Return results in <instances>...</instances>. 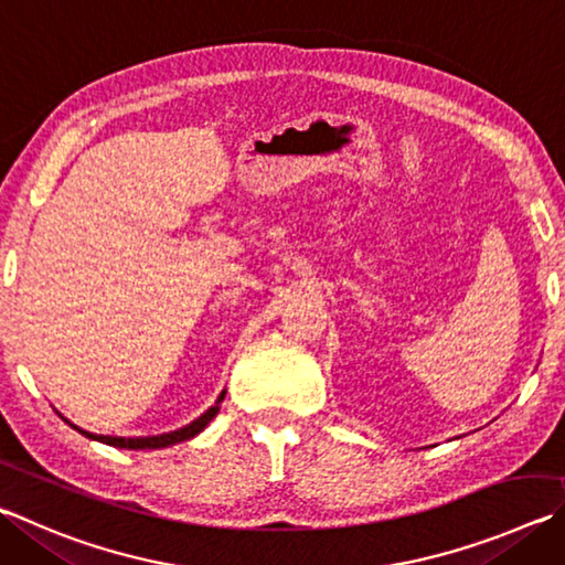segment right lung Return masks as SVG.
<instances>
[{"label":"right lung","mask_w":565,"mask_h":565,"mask_svg":"<svg viewBox=\"0 0 565 565\" xmlns=\"http://www.w3.org/2000/svg\"><path fill=\"white\" fill-rule=\"evenodd\" d=\"M224 395H227V390H222L220 397L214 399V405L204 409V413L192 419L190 425H184L180 429H172V433H162V435H150V437H110V435H94V433H86V429H78L76 425H71L68 419L66 423L78 429L81 435H86L88 439H96V443H104V445H110V447H120V449H162V447H170V445H178V443H184V439H192L198 437L204 427H207L212 423V417L220 413V405Z\"/></svg>","instance_id":"add662e5"}]
</instances>
